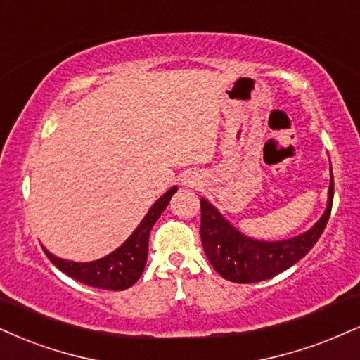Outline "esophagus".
Listing matches in <instances>:
<instances>
[{"instance_id": "obj_1", "label": "esophagus", "mask_w": 360, "mask_h": 360, "mask_svg": "<svg viewBox=\"0 0 360 360\" xmlns=\"http://www.w3.org/2000/svg\"><path fill=\"white\" fill-rule=\"evenodd\" d=\"M184 184H188V186H193L194 184V179H193V177H184Z\"/></svg>"}]
</instances>
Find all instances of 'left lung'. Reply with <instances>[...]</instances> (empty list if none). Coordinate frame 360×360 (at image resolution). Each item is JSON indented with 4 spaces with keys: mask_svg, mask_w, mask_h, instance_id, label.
<instances>
[{
    "mask_svg": "<svg viewBox=\"0 0 360 360\" xmlns=\"http://www.w3.org/2000/svg\"><path fill=\"white\" fill-rule=\"evenodd\" d=\"M332 172V169H330ZM333 176L328 188V205L319 223L304 235L285 241H257L241 235L214 206L201 199V241L207 259L223 278L235 283H255L281 274L300 262L314 248L330 218Z\"/></svg>",
    "mask_w": 360,
    "mask_h": 360,
    "instance_id": "1",
    "label": "left lung"
}]
</instances>
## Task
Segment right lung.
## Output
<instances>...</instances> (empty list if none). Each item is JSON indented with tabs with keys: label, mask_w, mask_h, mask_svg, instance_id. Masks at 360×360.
<instances>
[{
	"label": "right lung",
	"mask_w": 360,
	"mask_h": 360,
	"mask_svg": "<svg viewBox=\"0 0 360 360\" xmlns=\"http://www.w3.org/2000/svg\"><path fill=\"white\" fill-rule=\"evenodd\" d=\"M177 188L169 189L164 196L159 199L155 205L150 207L149 213L142 219L136 231L132 233L125 243L117 248L114 253L107 255L105 258L97 259L90 263H75L67 262V259L56 258L50 251H45V255L53 265L62 270L65 275L72 276L73 280L80 283L90 285L95 288L103 290H125L132 287L136 281L141 278L147 262V250H149V235L150 229L159 219V216L166 210L172 194Z\"/></svg>",
	"instance_id": "obj_1"
}]
</instances>
